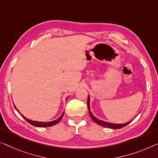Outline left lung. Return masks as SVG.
<instances>
[{"label": "left lung", "mask_w": 158, "mask_h": 158, "mask_svg": "<svg viewBox=\"0 0 158 158\" xmlns=\"http://www.w3.org/2000/svg\"><path fill=\"white\" fill-rule=\"evenodd\" d=\"M90 103V98H89V96H88V100H87V106H88V110H89V115L90 117H92V119L94 120L95 123L97 124H99V125H101L102 127H108V128H111V129H119V128H122L123 127L127 125V124L130 123V122H132V120L128 122V123H124V124H114V123H107V122H104V121H102L100 120V119H99L98 118H97L96 117H94L93 114L91 112L90 110V106H89V104Z\"/></svg>", "instance_id": "1"}]
</instances>
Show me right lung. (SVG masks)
Wrapping results in <instances>:
<instances>
[{
  "instance_id": "right-lung-1",
  "label": "right lung",
  "mask_w": 158,
  "mask_h": 158,
  "mask_svg": "<svg viewBox=\"0 0 158 158\" xmlns=\"http://www.w3.org/2000/svg\"><path fill=\"white\" fill-rule=\"evenodd\" d=\"M67 98H68V97H67ZM67 98H66V99H67ZM15 106V110H16L18 111V112H19V114H21L22 117H23V118L25 119L27 121L28 123H30L31 124H32V125H34V126H35V127H51V126L55 125V124H58V123H59L60 120H61V119H62V117H63L64 114V112H63V113H62V114L61 115V116H60V117H59V118L56 119V120H54V121H52V122H37V121H32V120H30V119H28L26 118V117H24L23 114H21V113H20V112H19V110H17L16 107H15V106Z\"/></svg>"
}]
</instances>
